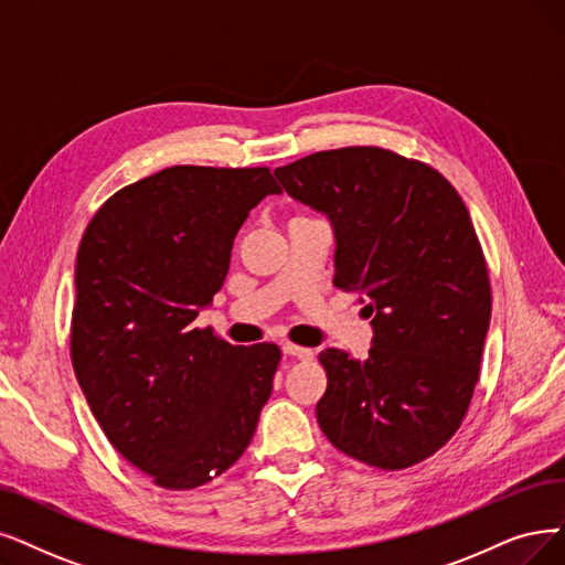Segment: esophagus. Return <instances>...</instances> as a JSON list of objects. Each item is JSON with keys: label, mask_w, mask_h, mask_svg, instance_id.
<instances>
[{"label": "esophagus", "mask_w": 565, "mask_h": 565, "mask_svg": "<svg viewBox=\"0 0 565 565\" xmlns=\"http://www.w3.org/2000/svg\"><path fill=\"white\" fill-rule=\"evenodd\" d=\"M282 352L289 356H297V359H312V350L310 348H301L295 343H282Z\"/></svg>", "instance_id": "34e87169"}]
</instances>
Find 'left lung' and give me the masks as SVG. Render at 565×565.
Wrapping results in <instances>:
<instances>
[{
	"instance_id": "8db88e82",
	"label": "left lung",
	"mask_w": 565,
	"mask_h": 565,
	"mask_svg": "<svg viewBox=\"0 0 565 565\" xmlns=\"http://www.w3.org/2000/svg\"><path fill=\"white\" fill-rule=\"evenodd\" d=\"M274 173L331 220L333 285L364 295L373 318L364 361L320 352V428L343 455L382 470L428 459L468 413L491 320L466 204L434 167L377 146L312 152Z\"/></svg>"
}]
</instances>
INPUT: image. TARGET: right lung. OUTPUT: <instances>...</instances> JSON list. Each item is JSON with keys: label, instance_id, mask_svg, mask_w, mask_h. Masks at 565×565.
<instances>
[{"label": "right lung", "instance_id": "right-lung-1", "mask_svg": "<svg viewBox=\"0 0 565 565\" xmlns=\"http://www.w3.org/2000/svg\"><path fill=\"white\" fill-rule=\"evenodd\" d=\"M266 167H169L113 194L76 255L72 364L108 443L157 487L211 482L250 445L280 348L199 329Z\"/></svg>", "mask_w": 565, "mask_h": 565}]
</instances>
